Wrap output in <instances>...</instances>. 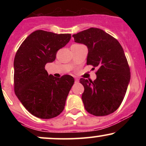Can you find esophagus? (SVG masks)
I'll return each mask as SVG.
<instances>
[{"mask_svg": "<svg viewBox=\"0 0 146 146\" xmlns=\"http://www.w3.org/2000/svg\"><path fill=\"white\" fill-rule=\"evenodd\" d=\"M79 82V79L78 78H75V82Z\"/></svg>", "mask_w": 146, "mask_h": 146, "instance_id": "esophagus-1", "label": "esophagus"}]
</instances>
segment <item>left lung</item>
<instances>
[{"label":"left lung","instance_id":"1","mask_svg":"<svg viewBox=\"0 0 146 146\" xmlns=\"http://www.w3.org/2000/svg\"><path fill=\"white\" fill-rule=\"evenodd\" d=\"M75 42L86 45L87 65L98 68L94 81L81 78L84 87L82 99L88 113L106 116L114 113L123 102L130 80V67L121 45L98 28L73 35Z\"/></svg>","mask_w":146,"mask_h":146}]
</instances>
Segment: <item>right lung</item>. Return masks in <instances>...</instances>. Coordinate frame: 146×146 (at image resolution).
<instances>
[{
  "label": "right lung",
  "instance_id": "right-lung-1",
  "mask_svg": "<svg viewBox=\"0 0 146 146\" xmlns=\"http://www.w3.org/2000/svg\"><path fill=\"white\" fill-rule=\"evenodd\" d=\"M71 38L70 33L37 30L23 42L16 52L14 62L15 94L35 117L51 119L64 108L74 78L68 75L60 78L48 75L45 65L56 60L57 51Z\"/></svg>",
  "mask_w": 146,
  "mask_h": 146
}]
</instances>
